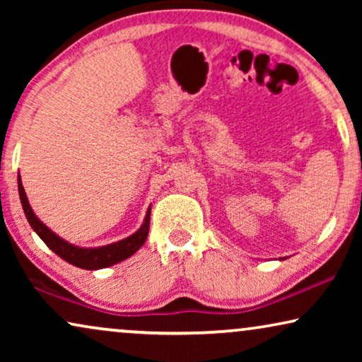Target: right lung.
I'll use <instances>...</instances> for the list:
<instances>
[{
    "label": "right lung",
    "instance_id": "right-lung-1",
    "mask_svg": "<svg viewBox=\"0 0 362 362\" xmlns=\"http://www.w3.org/2000/svg\"><path fill=\"white\" fill-rule=\"evenodd\" d=\"M18 189H19V197H21L24 214H26L33 229L36 230V234L41 237L44 244H46L52 252H56L61 259L69 262V264L78 267V269L97 270V269H105V267H110L113 264H118V262L125 260L128 257L135 254V252L145 244L148 237L151 209H148L145 222H143L140 229H138L133 235L127 237V239L115 242V244L105 245V247H98V249H82V247H76L69 244L66 240H62L61 237L54 234L51 229H47V227L44 226L36 216H34L31 206H29L28 202L26 192H24L21 177L19 176H18Z\"/></svg>",
    "mask_w": 362,
    "mask_h": 362
}]
</instances>
